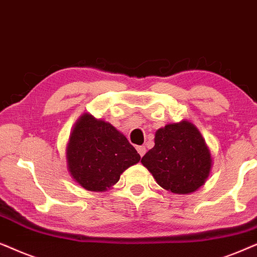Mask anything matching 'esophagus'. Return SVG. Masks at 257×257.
Here are the masks:
<instances>
[{"label": "esophagus", "instance_id": "1", "mask_svg": "<svg viewBox=\"0 0 257 257\" xmlns=\"http://www.w3.org/2000/svg\"><path fill=\"white\" fill-rule=\"evenodd\" d=\"M136 150H138V153L140 154V156H143L146 154V152H147V149H146V147L145 146H139V147H136Z\"/></svg>", "mask_w": 257, "mask_h": 257}]
</instances>
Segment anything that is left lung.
<instances>
[{
    "mask_svg": "<svg viewBox=\"0 0 257 257\" xmlns=\"http://www.w3.org/2000/svg\"><path fill=\"white\" fill-rule=\"evenodd\" d=\"M141 162L161 187L175 194H189L206 182L211 156L193 123L167 124L155 134V146Z\"/></svg>",
    "mask_w": 257,
    "mask_h": 257,
    "instance_id": "left-lung-1",
    "label": "left lung"
}]
</instances>
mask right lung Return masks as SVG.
Masks as SVG:
<instances>
[{
  "mask_svg": "<svg viewBox=\"0 0 257 257\" xmlns=\"http://www.w3.org/2000/svg\"><path fill=\"white\" fill-rule=\"evenodd\" d=\"M141 156L124 135L91 115L81 116L67 148L68 168L84 189L102 191L119 180L121 174Z\"/></svg>",
  "mask_w": 257,
  "mask_h": 257,
  "instance_id": "obj_1",
  "label": "right lung"
}]
</instances>
